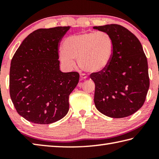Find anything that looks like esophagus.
<instances>
[{"instance_id":"esophagus-1","label":"esophagus","mask_w":159,"mask_h":159,"mask_svg":"<svg viewBox=\"0 0 159 159\" xmlns=\"http://www.w3.org/2000/svg\"><path fill=\"white\" fill-rule=\"evenodd\" d=\"M87 79V76H86L85 74H80V80H85V79Z\"/></svg>"}]
</instances>
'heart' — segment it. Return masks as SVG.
I'll list each match as a JSON object with an SVG mask.
<instances>
[{
    "label": "heart",
    "mask_w": 159,
    "mask_h": 159,
    "mask_svg": "<svg viewBox=\"0 0 159 159\" xmlns=\"http://www.w3.org/2000/svg\"><path fill=\"white\" fill-rule=\"evenodd\" d=\"M60 53L61 62L69 68L79 66L86 72L99 74L105 71L114 55V43L109 34L104 31L85 32L67 37Z\"/></svg>",
    "instance_id": "heart-1"
}]
</instances>
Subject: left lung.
<instances>
[{"label": "left lung", "mask_w": 159, "mask_h": 159, "mask_svg": "<svg viewBox=\"0 0 159 159\" xmlns=\"http://www.w3.org/2000/svg\"><path fill=\"white\" fill-rule=\"evenodd\" d=\"M94 29L109 34L114 55L105 71L91 74L97 109L111 118H124L141 108L149 88L148 63L141 43L123 26L107 25Z\"/></svg>", "instance_id": "left-lung-1"}]
</instances>
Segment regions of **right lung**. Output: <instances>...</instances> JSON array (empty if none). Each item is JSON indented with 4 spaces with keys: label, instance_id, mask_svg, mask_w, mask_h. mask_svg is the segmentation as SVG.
Here are the masks:
<instances>
[{
    "label": "right lung",
    "instance_id": "1",
    "mask_svg": "<svg viewBox=\"0 0 159 159\" xmlns=\"http://www.w3.org/2000/svg\"><path fill=\"white\" fill-rule=\"evenodd\" d=\"M70 26L39 29L21 43L12 59L10 95L21 116L50 124L69 111V96L79 80L77 72L60 69L58 44Z\"/></svg>",
    "mask_w": 159,
    "mask_h": 159
}]
</instances>
